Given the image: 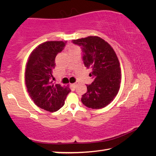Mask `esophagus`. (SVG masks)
Wrapping results in <instances>:
<instances>
[{
    "instance_id": "obj_1",
    "label": "esophagus",
    "mask_w": 156,
    "mask_h": 156,
    "mask_svg": "<svg viewBox=\"0 0 156 156\" xmlns=\"http://www.w3.org/2000/svg\"><path fill=\"white\" fill-rule=\"evenodd\" d=\"M76 84H76V83H73V84H72V85L73 87L75 88L76 87Z\"/></svg>"
}]
</instances>
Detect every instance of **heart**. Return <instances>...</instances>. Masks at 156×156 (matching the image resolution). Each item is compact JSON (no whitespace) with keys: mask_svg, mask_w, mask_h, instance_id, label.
Wrapping results in <instances>:
<instances>
[{"mask_svg":"<svg viewBox=\"0 0 156 156\" xmlns=\"http://www.w3.org/2000/svg\"><path fill=\"white\" fill-rule=\"evenodd\" d=\"M78 49L77 47H71V48L69 49V50H71V49Z\"/></svg>","mask_w":156,"mask_h":156,"instance_id":"obj_1","label":"heart"}]
</instances>
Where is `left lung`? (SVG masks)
I'll return each mask as SVG.
<instances>
[{
	"mask_svg": "<svg viewBox=\"0 0 156 156\" xmlns=\"http://www.w3.org/2000/svg\"><path fill=\"white\" fill-rule=\"evenodd\" d=\"M74 44L83 47V62L91 68L89 74L93 83L87 85V91L82 96L81 101L89 108H104L113 101L120 87V62L112 46L96 36L73 40Z\"/></svg>",
	"mask_w": 156,
	"mask_h": 156,
	"instance_id": "1",
	"label": "left lung"
}]
</instances>
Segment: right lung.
Instances as JSON below:
<instances>
[{
    "label": "right lung",
    "mask_w": 156,
    "mask_h": 156,
    "mask_svg": "<svg viewBox=\"0 0 156 156\" xmlns=\"http://www.w3.org/2000/svg\"><path fill=\"white\" fill-rule=\"evenodd\" d=\"M67 41H47L34 49L29 56L25 69V84L35 105L49 112L60 109L71 91L69 86L53 84L52 71L55 58L64 49Z\"/></svg>",
    "instance_id": "1"
}]
</instances>
